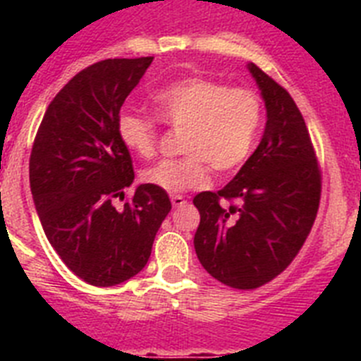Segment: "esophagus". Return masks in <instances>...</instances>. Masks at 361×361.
I'll return each mask as SVG.
<instances>
[{"mask_svg":"<svg viewBox=\"0 0 361 361\" xmlns=\"http://www.w3.org/2000/svg\"><path fill=\"white\" fill-rule=\"evenodd\" d=\"M171 204H173V208H183L188 204V200L183 195H171Z\"/></svg>","mask_w":361,"mask_h":361,"instance_id":"esophagus-1","label":"esophagus"}]
</instances>
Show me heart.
<instances>
[{"mask_svg":"<svg viewBox=\"0 0 361 361\" xmlns=\"http://www.w3.org/2000/svg\"><path fill=\"white\" fill-rule=\"evenodd\" d=\"M161 123L180 130V152L142 171V180L168 193L195 190L208 184L209 166L216 173L240 168L253 149L260 124L262 101L251 88L208 78H186L153 94ZM157 119L124 111L117 119V135L130 152L152 159L159 146Z\"/></svg>","mask_w":361,"mask_h":361,"instance_id":"1","label":"heart"}]
</instances>
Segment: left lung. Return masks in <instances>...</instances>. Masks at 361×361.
I'll list each match as a JSON object with an SVG mask.
<instances>
[{
    "label": "left lung",
    "instance_id": "1",
    "mask_svg": "<svg viewBox=\"0 0 361 361\" xmlns=\"http://www.w3.org/2000/svg\"><path fill=\"white\" fill-rule=\"evenodd\" d=\"M267 108L262 141L233 180L202 191L195 251L213 279L257 289L282 273L311 233L322 171L298 106L282 85L251 63Z\"/></svg>",
    "mask_w": 361,
    "mask_h": 361
}]
</instances>
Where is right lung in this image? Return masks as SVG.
Instances as JSON below:
<instances>
[{
    "mask_svg": "<svg viewBox=\"0 0 361 361\" xmlns=\"http://www.w3.org/2000/svg\"><path fill=\"white\" fill-rule=\"evenodd\" d=\"M153 57L104 59L75 73L44 111L30 153V190L44 235L73 275L110 288L148 262L168 193L133 183L130 149L117 135L124 99Z\"/></svg>",
    "mask_w": 361,
    "mask_h": 361,
    "instance_id": "1",
    "label": "right lung"
}]
</instances>
